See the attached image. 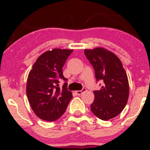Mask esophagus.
<instances>
[{"instance_id":"34e87169","label":"esophagus","mask_w":150,"mask_h":150,"mask_svg":"<svg viewBox=\"0 0 150 150\" xmlns=\"http://www.w3.org/2000/svg\"><path fill=\"white\" fill-rule=\"evenodd\" d=\"M86 88H83V89H82V90H80V91H75V92H76V95H81L82 93H83V91H86Z\"/></svg>"}]
</instances>
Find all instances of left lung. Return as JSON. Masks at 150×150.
Wrapping results in <instances>:
<instances>
[{
  "instance_id": "left-lung-1",
  "label": "left lung",
  "mask_w": 150,
  "mask_h": 150,
  "mask_svg": "<svg viewBox=\"0 0 150 150\" xmlns=\"http://www.w3.org/2000/svg\"><path fill=\"white\" fill-rule=\"evenodd\" d=\"M85 55L95 69L97 81L104 82L100 90L94 91L91 110L104 121L116 117L123 110L129 95L128 76L120 59L106 49L85 50Z\"/></svg>"
}]
</instances>
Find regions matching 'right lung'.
I'll return each mask as SVG.
<instances>
[{"mask_svg": "<svg viewBox=\"0 0 150 150\" xmlns=\"http://www.w3.org/2000/svg\"><path fill=\"white\" fill-rule=\"evenodd\" d=\"M72 50L54 49L38 58L29 72L26 93L31 109L38 117L46 121H55L63 115L73 98L72 92L64 83L59 87V79L64 81L62 67Z\"/></svg>", "mask_w": 150, "mask_h": 150, "instance_id": "right-lung-1", "label": "right lung"}]
</instances>
